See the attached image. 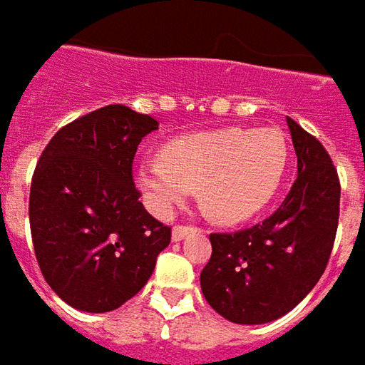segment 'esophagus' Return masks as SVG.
I'll return each mask as SVG.
<instances>
[{
    "mask_svg": "<svg viewBox=\"0 0 365 365\" xmlns=\"http://www.w3.org/2000/svg\"><path fill=\"white\" fill-rule=\"evenodd\" d=\"M197 232V227H192V225H182V223H178V225H175V230H173V240H182L187 233H192Z\"/></svg>",
    "mask_w": 365,
    "mask_h": 365,
    "instance_id": "obj_1",
    "label": "esophagus"
}]
</instances>
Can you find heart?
<instances>
[{
	"instance_id": "1",
	"label": "heart",
	"mask_w": 365,
	"mask_h": 365,
	"mask_svg": "<svg viewBox=\"0 0 365 365\" xmlns=\"http://www.w3.org/2000/svg\"><path fill=\"white\" fill-rule=\"evenodd\" d=\"M290 150L280 130L223 128L168 142L160 158L138 164L135 180L158 215H168L199 187L205 211L235 223L268 205L284 180Z\"/></svg>"
}]
</instances>
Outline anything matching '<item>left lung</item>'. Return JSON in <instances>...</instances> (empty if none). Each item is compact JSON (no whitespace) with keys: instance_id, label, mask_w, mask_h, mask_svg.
Listing matches in <instances>:
<instances>
[{"instance_id":"left-lung-1","label":"left lung","mask_w":365,"mask_h":365,"mask_svg":"<svg viewBox=\"0 0 365 365\" xmlns=\"http://www.w3.org/2000/svg\"><path fill=\"white\" fill-rule=\"evenodd\" d=\"M299 176L270 217L247 230L211 233L201 272L207 302L232 323L259 325L287 315L313 290L329 262L341 185L315 135L287 118Z\"/></svg>"}]
</instances>
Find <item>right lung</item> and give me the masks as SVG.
Instances as JSON below:
<instances>
[{
  "mask_svg": "<svg viewBox=\"0 0 365 365\" xmlns=\"http://www.w3.org/2000/svg\"><path fill=\"white\" fill-rule=\"evenodd\" d=\"M158 121L107 106L66 123L38 158L30 232L38 266L66 304L107 313L135 297L170 244L140 203L133 156Z\"/></svg>",
  "mask_w": 365,
  "mask_h": 365,
  "instance_id": "right-lung-1",
  "label": "right lung"
}]
</instances>
